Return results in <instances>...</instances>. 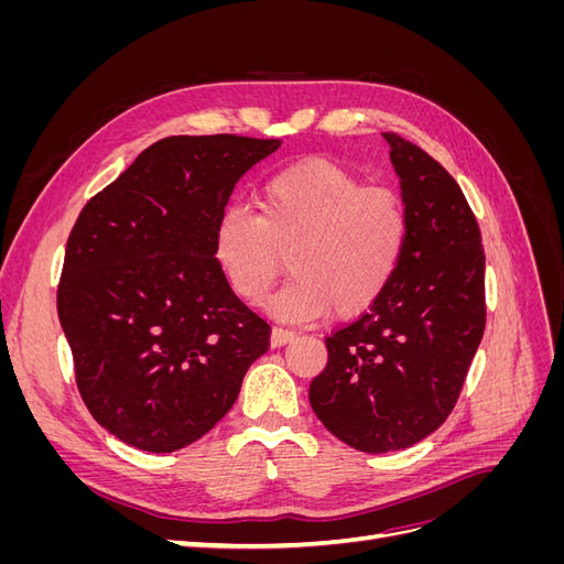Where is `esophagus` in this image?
I'll return each mask as SVG.
<instances>
[{"mask_svg": "<svg viewBox=\"0 0 564 564\" xmlns=\"http://www.w3.org/2000/svg\"><path fill=\"white\" fill-rule=\"evenodd\" d=\"M292 340H294V332L272 327V332H270V346H272V348H282V346H286V344H292Z\"/></svg>", "mask_w": 564, "mask_h": 564, "instance_id": "34e87169", "label": "esophagus"}]
</instances>
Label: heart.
Segmentation results:
<instances>
[{"label":"heart","mask_w":564,"mask_h":564,"mask_svg":"<svg viewBox=\"0 0 564 564\" xmlns=\"http://www.w3.org/2000/svg\"><path fill=\"white\" fill-rule=\"evenodd\" d=\"M259 214L228 207L214 228V256L230 292L256 303L286 268L270 308L284 319H348L377 303L400 268L406 209L398 193L365 185L332 160H305L270 176Z\"/></svg>","instance_id":"obj_1"}]
</instances>
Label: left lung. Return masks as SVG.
<instances>
[{
	"mask_svg": "<svg viewBox=\"0 0 564 564\" xmlns=\"http://www.w3.org/2000/svg\"><path fill=\"white\" fill-rule=\"evenodd\" d=\"M400 176L406 245L383 296L324 338L311 383L324 429L352 449H406L447 421L485 334V249L477 218L440 162L383 133Z\"/></svg>",
	"mask_w": 564,
	"mask_h": 564,
	"instance_id": "left-lung-1",
	"label": "left lung"
}]
</instances>
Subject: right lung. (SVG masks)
Wrapping results in <instances>:
<instances>
[{
	"label": "right lung",
	"instance_id": "add662e5",
	"mask_svg": "<svg viewBox=\"0 0 564 564\" xmlns=\"http://www.w3.org/2000/svg\"><path fill=\"white\" fill-rule=\"evenodd\" d=\"M282 145L169 135L94 195L67 237L58 319L91 416L127 445L169 454L224 419L270 327L237 299L214 228L249 169Z\"/></svg>",
	"mask_w": 564,
	"mask_h": 564
}]
</instances>
